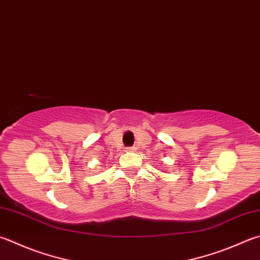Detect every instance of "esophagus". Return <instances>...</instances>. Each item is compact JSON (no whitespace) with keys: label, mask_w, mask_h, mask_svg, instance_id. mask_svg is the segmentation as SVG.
Returning a JSON list of instances; mask_svg holds the SVG:
<instances>
[{"label":"esophagus","mask_w":260,"mask_h":260,"mask_svg":"<svg viewBox=\"0 0 260 260\" xmlns=\"http://www.w3.org/2000/svg\"><path fill=\"white\" fill-rule=\"evenodd\" d=\"M126 150H128V151H134V150H136V147H128V148H126Z\"/></svg>","instance_id":"34e87169"}]
</instances>
